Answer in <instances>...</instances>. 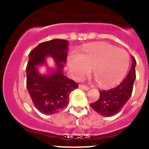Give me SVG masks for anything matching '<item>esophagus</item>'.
Listing matches in <instances>:
<instances>
[{
  "mask_svg": "<svg viewBox=\"0 0 149 149\" xmlns=\"http://www.w3.org/2000/svg\"><path fill=\"white\" fill-rule=\"evenodd\" d=\"M79 88L81 89H84V90H86V91H88L89 89V86H84V85H82V84H80V85H79Z\"/></svg>",
  "mask_w": 149,
  "mask_h": 149,
  "instance_id": "1",
  "label": "esophagus"
}]
</instances>
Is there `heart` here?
<instances>
[{
    "label": "heart",
    "instance_id": "heart-1",
    "mask_svg": "<svg viewBox=\"0 0 149 149\" xmlns=\"http://www.w3.org/2000/svg\"><path fill=\"white\" fill-rule=\"evenodd\" d=\"M130 58L126 51L109 44L86 46L79 54H72L68 65L72 75L81 79L92 68L98 85L108 88L119 84L128 70Z\"/></svg>",
    "mask_w": 149,
    "mask_h": 149
}]
</instances>
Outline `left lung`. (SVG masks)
<instances>
[{
  "instance_id": "8db88e82",
  "label": "left lung",
  "mask_w": 149,
  "mask_h": 149,
  "mask_svg": "<svg viewBox=\"0 0 149 149\" xmlns=\"http://www.w3.org/2000/svg\"><path fill=\"white\" fill-rule=\"evenodd\" d=\"M132 65L123 81L113 89L100 91V98L95 103L90 104L91 107L99 115L110 117L116 115L122 109L132 94L133 86L136 79V62L134 56Z\"/></svg>"
}]
</instances>
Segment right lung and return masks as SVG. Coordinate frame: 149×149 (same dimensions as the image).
<instances>
[{"label": "right lung", "mask_w": 149, "mask_h": 149, "mask_svg": "<svg viewBox=\"0 0 149 149\" xmlns=\"http://www.w3.org/2000/svg\"><path fill=\"white\" fill-rule=\"evenodd\" d=\"M68 46V41L55 39L40 43L29 54L26 68L27 90L36 108L45 115L56 113L66 107L69 95L78 88V84L63 74ZM47 57L55 60L54 68L48 67ZM42 65L48 68L46 74L39 72Z\"/></svg>", "instance_id": "1"}]
</instances>
